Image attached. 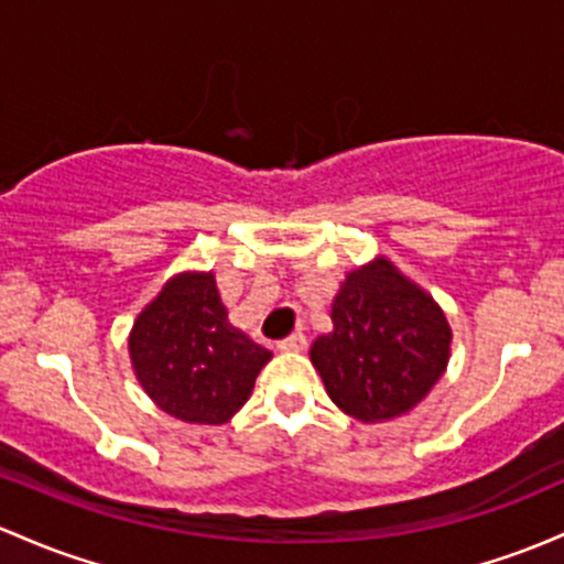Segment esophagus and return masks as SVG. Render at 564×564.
<instances>
[{
	"mask_svg": "<svg viewBox=\"0 0 564 564\" xmlns=\"http://www.w3.org/2000/svg\"><path fill=\"white\" fill-rule=\"evenodd\" d=\"M278 348L281 350H302L305 348V332H292L289 337H283L281 343H278Z\"/></svg>",
	"mask_w": 564,
	"mask_h": 564,
	"instance_id": "obj_1",
	"label": "esophagus"
}]
</instances>
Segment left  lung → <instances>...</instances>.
<instances>
[{
    "label": "left lung",
    "mask_w": 564,
    "mask_h": 564,
    "mask_svg": "<svg viewBox=\"0 0 564 564\" xmlns=\"http://www.w3.org/2000/svg\"><path fill=\"white\" fill-rule=\"evenodd\" d=\"M334 332L311 358L334 404L364 423L391 420L423 401L447 369L449 332L436 302L388 259L345 278L332 305Z\"/></svg>",
    "instance_id": "obj_1"
}]
</instances>
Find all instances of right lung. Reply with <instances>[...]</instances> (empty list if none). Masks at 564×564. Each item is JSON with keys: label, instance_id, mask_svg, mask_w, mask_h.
Returning <instances> with one entry per match:
<instances>
[{"label": "right lung", "instance_id": "add662e5", "mask_svg": "<svg viewBox=\"0 0 564 564\" xmlns=\"http://www.w3.org/2000/svg\"><path fill=\"white\" fill-rule=\"evenodd\" d=\"M128 348L154 404L203 425L227 423L270 361V350L227 321L214 272H184L165 283L135 318Z\"/></svg>", "mask_w": 564, "mask_h": 564}]
</instances>
